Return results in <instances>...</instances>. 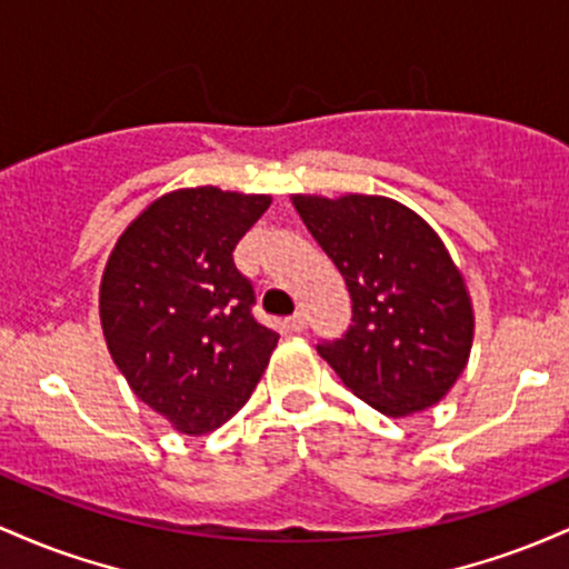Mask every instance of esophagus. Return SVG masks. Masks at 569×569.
<instances>
[{"instance_id":"obj_1","label":"esophagus","mask_w":569,"mask_h":569,"mask_svg":"<svg viewBox=\"0 0 569 569\" xmlns=\"http://www.w3.org/2000/svg\"><path fill=\"white\" fill-rule=\"evenodd\" d=\"M306 325H309V317H306L303 311H296V315L287 319V328H290L292 333H303Z\"/></svg>"}]
</instances>
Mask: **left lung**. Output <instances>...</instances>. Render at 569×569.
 Returning a JSON list of instances; mask_svg holds the SVG:
<instances>
[{"instance_id":"8db88e82","label":"left lung","mask_w":569,"mask_h":569,"mask_svg":"<svg viewBox=\"0 0 569 569\" xmlns=\"http://www.w3.org/2000/svg\"><path fill=\"white\" fill-rule=\"evenodd\" d=\"M352 296V328L317 352L360 400L400 419L449 395L470 360L476 311L430 222L387 196L292 193Z\"/></svg>"}]
</instances>
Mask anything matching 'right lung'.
<instances>
[{
  "instance_id": "add662e5",
  "label": "right lung",
  "mask_w": 569,
  "mask_h": 569,
  "mask_svg": "<svg viewBox=\"0 0 569 569\" xmlns=\"http://www.w3.org/2000/svg\"><path fill=\"white\" fill-rule=\"evenodd\" d=\"M268 207V193L171 190L133 217L107 258L99 319L112 362L182 436L236 417L277 349L279 333L252 317V284L233 266Z\"/></svg>"
}]
</instances>
